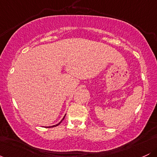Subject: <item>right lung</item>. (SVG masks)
<instances>
[{"mask_svg": "<svg viewBox=\"0 0 157 157\" xmlns=\"http://www.w3.org/2000/svg\"><path fill=\"white\" fill-rule=\"evenodd\" d=\"M65 117H66V114H65V116L63 117V120H61V121H60V122H59V123H57V125H52V126H49V128H50V127H56V126H57V125H60V124L61 123V122H62V121H63V120H64Z\"/></svg>", "mask_w": 157, "mask_h": 157, "instance_id": "obj_1", "label": "right lung"}]
</instances>
